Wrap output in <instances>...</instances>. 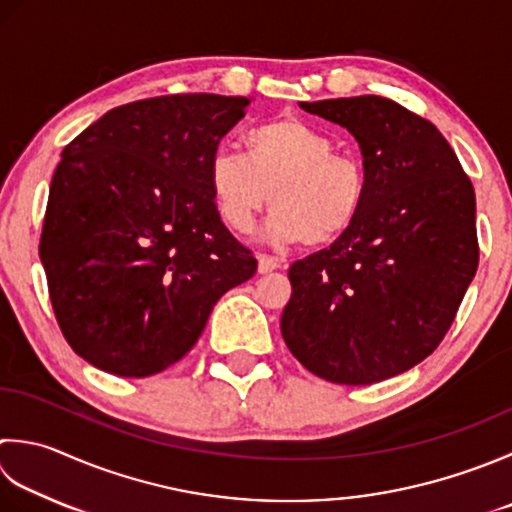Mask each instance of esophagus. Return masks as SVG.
<instances>
[{"instance_id":"obj_1","label":"esophagus","mask_w":512,"mask_h":512,"mask_svg":"<svg viewBox=\"0 0 512 512\" xmlns=\"http://www.w3.org/2000/svg\"><path fill=\"white\" fill-rule=\"evenodd\" d=\"M279 266H282V259L270 257V255H259L257 270H259V273H262V275H266V273H273V270H277Z\"/></svg>"}]
</instances>
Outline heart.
<instances>
[{
	"label": "heart",
	"mask_w": 512,
	"mask_h": 512,
	"mask_svg": "<svg viewBox=\"0 0 512 512\" xmlns=\"http://www.w3.org/2000/svg\"><path fill=\"white\" fill-rule=\"evenodd\" d=\"M246 155L217 148L208 159V188L222 222L250 233L264 206L273 242L328 246L357 224L368 197L366 168L335 153L330 137L299 117H277L248 130Z\"/></svg>",
	"instance_id": "heart-1"
}]
</instances>
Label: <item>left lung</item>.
I'll list each match as a JSON object with an SVG mask.
<instances>
[{
  "mask_svg": "<svg viewBox=\"0 0 512 512\" xmlns=\"http://www.w3.org/2000/svg\"><path fill=\"white\" fill-rule=\"evenodd\" d=\"M299 106L357 139L368 197L342 239L290 266L284 342L326 382H384L433 353L473 282L475 190L444 135L393 99Z\"/></svg>",
  "mask_w": 512,
  "mask_h": 512,
  "instance_id": "1",
  "label": "left lung"
}]
</instances>
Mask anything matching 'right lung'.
Returning <instances> with one entry per match:
<instances>
[{"label":"right lung","instance_id":"add662e5","mask_svg":"<svg viewBox=\"0 0 512 512\" xmlns=\"http://www.w3.org/2000/svg\"><path fill=\"white\" fill-rule=\"evenodd\" d=\"M248 97L166 95L108 110L50 182L39 257L66 342L117 377L179 362L257 259L228 233L208 159Z\"/></svg>","mask_w":512,"mask_h":512}]
</instances>
